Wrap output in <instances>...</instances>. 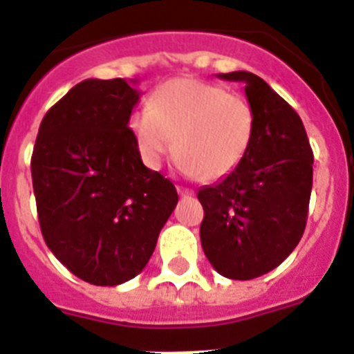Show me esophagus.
<instances>
[{
	"label": "esophagus",
	"instance_id": "obj_1",
	"mask_svg": "<svg viewBox=\"0 0 354 354\" xmlns=\"http://www.w3.org/2000/svg\"><path fill=\"white\" fill-rule=\"evenodd\" d=\"M177 192H179V195L184 196V198H186V196H193V195H195V193H193V189H187V187H183V186L177 187Z\"/></svg>",
	"mask_w": 354,
	"mask_h": 354
}]
</instances>
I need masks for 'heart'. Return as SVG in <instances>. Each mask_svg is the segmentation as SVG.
I'll use <instances>...</instances> for the list:
<instances>
[{
  "label": "heart",
  "instance_id": "1",
  "mask_svg": "<svg viewBox=\"0 0 354 354\" xmlns=\"http://www.w3.org/2000/svg\"><path fill=\"white\" fill-rule=\"evenodd\" d=\"M129 127L147 167H161L175 143L180 170L216 183L236 171L248 154L255 113L245 97L221 84L179 77L162 83L149 108L134 111Z\"/></svg>",
  "mask_w": 354,
  "mask_h": 354
}]
</instances>
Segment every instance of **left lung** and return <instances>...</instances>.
<instances>
[{
    "label": "left lung",
    "instance_id": "obj_1",
    "mask_svg": "<svg viewBox=\"0 0 354 354\" xmlns=\"http://www.w3.org/2000/svg\"><path fill=\"white\" fill-rule=\"evenodd\" d=\"M218 77L245 83L255 133L236 171L198 192L200 241L218 273L252 280L282 264L305 232L314 154L299 115L262 77Z\"/></svg>",
    "mask_w": 354,
    "mask_h": 354
}]
</instances>
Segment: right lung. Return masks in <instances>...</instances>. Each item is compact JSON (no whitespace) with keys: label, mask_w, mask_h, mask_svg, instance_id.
<instances>
[{"label":"right lung","mask_w":354,"mask_h":354,"mask_svg":"<svg viewBox=\"0 0 354 354\" xmlns=\"http://www.w3.org/2000/svg\"><path fill=\"white\" fill-rule=\"evenodd\" d=\"M134 83H77L42 118L31 156L44 241L93 286L136 277L179 200L170 180L143 165L134 142Z\"/></svg>","instance_id":"right-lung-1"}]
</instances>
